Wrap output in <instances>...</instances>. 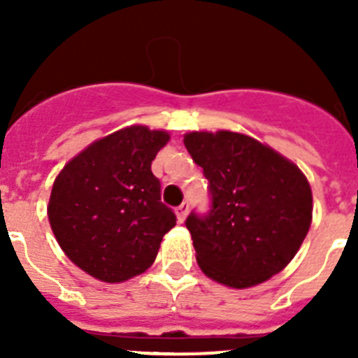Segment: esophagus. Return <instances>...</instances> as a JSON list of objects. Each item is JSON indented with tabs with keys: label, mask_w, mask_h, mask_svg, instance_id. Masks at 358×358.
<instances>
[{
	"label": "esophagus",
	"mask_w": 358,
	"mask_h": 358,
	"mask_svg": "<svg viewBox=\"0 0 358 358\" xmlns=\"http://www.w3.org/2000/svg\"><path fill=\"white\" fill-rule=\"evenodd\" d=\"M188 210H189L188 202H182L181 206L177 208V210H176V213H177V220H179V222H185L186 215H188Z\"/></svg>",
	"instance_id": "1"
}]
</instances>
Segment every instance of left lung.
Masks as SVG:
<instances>
[{"instance_id": "1", "label": "left lung", "mask_w": 358, "mask_h": 358, "mask_svg": "<svg viewBox=\"0 0 358 358\" xmlns=\"http://www.w3.org/2000/svg\"><path fill=\"white\" fill-rule=\"evenodd\" d=\"M185 147L210 181V213L186 218L202 273L248 289L283 271L312 224L305 173L238 132H189Z\"/></svg>"}]
</instances>
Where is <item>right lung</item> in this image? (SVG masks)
Instances as JSON below:
<instances>
[{
    "label": "right lung",
    "instance_id": "obj_1",
    "mask_svg": "<svg viewBox=\"0 0 358 358\" xmlns=\"http://www.w3.org/2000/svg\"><path fill=\"white\" fill-rule=\"evenodd\" d=\"M170 134L131 125L73 157L53 182L48 218L73 264L106 283L145 273L176 215L161 202L152 161Z\"/></svg>",
    "mask_w": 358,
    "mask_h": 358
}]
</instances>
